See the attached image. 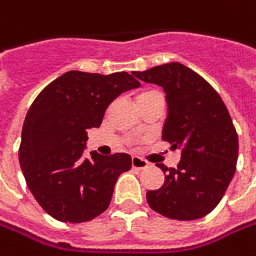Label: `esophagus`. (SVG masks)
<instances>
[{
  "label": "esophagus",
  "mask_w": 256,
  "mask_h": 256,
  "mask_svg": "<svg viewBox=\"0 0 256 256\" xmlns=\"http://www.w3.org/2000/svg\"><path fill=\"white\" fill-rule=\"evenodd\" d=\"M150 166V162L147 160H144V158H141V157H138V156H134L132 157V167L134 168H138V170H142V168H146Z\"/></svg>",
  "instance_id": "1"
}]
</instances>
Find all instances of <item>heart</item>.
Segmentation results:
<instances>
[{
	"instance_id": "obj_1",
	"label": "heart",
	"mask_w": 256,
	"mask_h": 256,
	"mask_svg": "<svg viewBox=\"0 0 256 256\" xmlns=\"http://www.w3.org/2000/svg\"><path fill=\"white\" fill-rule=\"evenodd\" d=\"M152 94H157V92H154V90H146V92H142V94L138 96V98H142V96H148V95H152Z\"/></svg>"
}]
</instances>
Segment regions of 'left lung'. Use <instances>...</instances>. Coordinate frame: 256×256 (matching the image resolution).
<instances>
[{"label": "left lung", "mask_w": 256, "mask_h": 256, "mask_svg": "<svg viewBox=\"0 0 256 256\" xmlns=\"http://www.w3.org/2000/svg\"><path fill=\"white\" fill-rule=\"evenodd\" d=\"M132 74L164 89L168 114L162 140L182 148L176 168L157 164L166 180L160 188L147 192L150 208L177 220L209 214L234 178L239 150L236 130L222 98L200 74L177 62Z\"/></svg>", "instance_id": "obj_1"}]
</instances>
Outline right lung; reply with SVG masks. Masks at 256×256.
<instances>
[{"label":"right lung","instance_id":"right-lung-1","mask_svg":"<svg viewBox=\"0 0 256 256\" xmlns=\"http://www.w3.org/2000/svg\"><path fill=\"white\" fill-rule=\"evenodd\" d=\"M140 82L126 72L70 70L47 84L26 115L18 158L26 183L46 213L80 224L108 209L118 177L131 156L84 157L88 130L98 128L109 104Z\"/></svg>","mask_w":256,"mask_h":256}]
</instances>
